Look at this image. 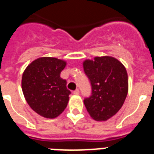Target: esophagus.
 <instances>
[{
  "label": "esophagus",
  "instance_id": "34e87169",
  "mask_svg": "<svg viewBox=\"0 0 154 154\" xmlns=\"http://www.w3.org/2000/svg\"><path fill=\"white\" fill-rule=\"evenodd\" d=\"M80 94L79 90H76L73 91V94H76V95H77V94Z\"/></svg>",
  "mask_w": 154,
  "mask_h": 154
}]
</instances>
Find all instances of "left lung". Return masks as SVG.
<instances>
[{"label":"left lung","mask_w":154,"mask_h":154,"mask_svg":"<svg viewBox=\"0 0 154 154\" xmlns=\"http://www.w3.org/2000/svg\"><path fill=\"white\" fill-rule=\"evenodd\" d=\"M83 68L92 89L91 95L84 99L86 110L94 119L107 120L119 111L128 94L126 69L111 56L86 60Z\"/></svg>","instance_id":"obj_1"}]
</instances>
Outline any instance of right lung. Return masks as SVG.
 I'll return each instance as SVG.
<instances>
[{
    "mask_svg": "<svg viewBox=\"0 0 154 154\" xmlns=\"http://www.w3.org/2000/svg\"><path fill=\"white\" fill-rule=\"evenodd\" d=\"M66 62L41 57L30 63L22 74V88L26 100L34 111L48 119L56 118L64 111L70 90L60 72Z\"/></svg>",
    "mask_w": 154,
    "mask_h": 154,
    "instance_id": "obj_1",
    "label": "right lung"
}]
</instances>
